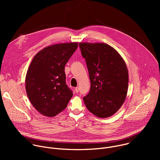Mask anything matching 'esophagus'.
<instances>
[{
  "label": "esophagus",
  "instance_id": "esophagus-1",
  "mask_svg": "<svg viewBox=\"0 0 160 160\" xmlns=\"http://www.w3.org/2000/svg\"><path fill=\"white\" fill-rule=\"evenodd\" d=\"M75 92H76L77 93H78V92H79V88H78V87L75 88Z\"/></svg>",
  "mask_w": 160,
  "mask_h": 160
}]
</instances>
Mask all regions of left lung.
<instances>
[{
    "mask_svg": "<svg viewBox=\"0 0 160 160\" xmlns=\"http://www.w3.org/2000/svg\"><path fill=\"white\" fill-rule=\"evenodd\" d=\"M88 68L90 88L83 99L88 110L99 118L113 115L127 97L128 73L120 54L105 43H79Z\"/></svg>",
    "mask_w": 160,
    "mask_h": 160,
    "instance_id": "left-lung-1",
    "label": "left lung"
}]
</instances>
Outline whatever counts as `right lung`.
Instances as JSON below:
<instances>
[{
    "mask_svg": "<svg viewBox=\"0 0 160 160\" xmlns=\"http://www.w3.org/2000/svg\"><path fill=\"white\" fill-rule=\"evenodd\" d=\"M77 48V42L51 45L32 59L26 75V91L32 104L42 115L55 117L72 98V91L66 84L64 66Z\"/></svg>",
    "mask_w": 160,
    "mask_h": 160,
    "instance_id": "right-lung-1",
    "label": "right lung"
}]
</instances>
